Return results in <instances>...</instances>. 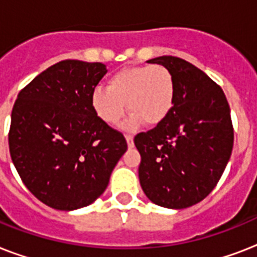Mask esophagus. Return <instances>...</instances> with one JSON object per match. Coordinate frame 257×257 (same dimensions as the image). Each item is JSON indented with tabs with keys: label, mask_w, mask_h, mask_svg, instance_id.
<instances>
[{
	"label": "esophagus",
	"mask_w": 257,
	"mask_h": 257,
	"mask_svg": "<svg viewBox=\"0 0 257 257\" xmlns=\"http://www.w3.org/2000/svg\"><path fill=\"white\" fill-rule=\"evenodd\" d=\"M125 139H126V143H128L129 148H133V147H135V143H133V136H131V135H125Z\"/></svg>",
	"instance_id": "1"
}]
</instances>
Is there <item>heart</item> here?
I'll return each mask as SVG.
<instances>
[{"mask_svg": "<svg viewBox=\"0 0 257 257\" xmlns=\"http://www.w3.org/2000/svg\"><path fill=\"white\" fill-rule=\"evenodd\" d=\"M176 100V81L163 65L129 66L112 74L108 88L97 86L90 93V106L96 116L108 125H116L124 117L126 105L132 112L125 129L139 125H157L168 117Z\"/></svg>", "mask_w": 257, "mask_h": 257, "instance_id": "obj_1", "label": "heart"}]
</instances>
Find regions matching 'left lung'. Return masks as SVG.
<instances>
[{
  "label": "left lung",
  "mask_w": 257,
  "mask_h": 257,
  "mask_svg": "<svg viewBox=\"0 0 257 257\" xmlns=\"http://www.w3.org/2000/svg\"><path fill=\"white\" fill-rule=\"evenodd\" d=\"M147 62L171 70L176 100L163 122L135 137L141 188L160 207H192L211 193L231 157L229 105L223 89L191 62L173 56Z\"/></svg>",
  "instance_id": "left-lung-1"
}]
</instances>
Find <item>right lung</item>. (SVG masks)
Wrapping results in <instances>:
<instances>
[{
	"label": "right lung",
	"mask_w": 257,
	"mask_h": 257,
	"mask_svg": "<svg viewBox=\"0 0 257 257\" xmlns=\"http://www.w3.org/2000/svg\"><path fill=\"white\" fill-rule=\"evenodd\" d=\"M106 72L101 62L64 60L18 93L10 157L25 187L48 207L73 211L92 204L128 148L122 133L90 106V93Z\"/></svg>",
	"instance_id": "add662e5"
}]
</instances>
